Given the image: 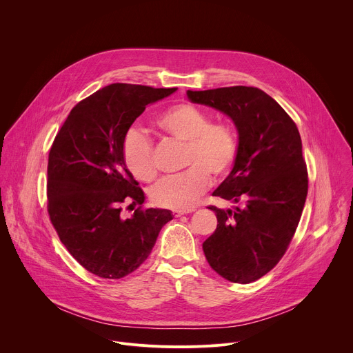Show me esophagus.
Masks as SVG:
<instances>
[{
    "mask_svg": "<svg viewBox=\"0 0 353 353\" xmlns=\"http://www.w3.org/2000/svg\"><path fill=\"white\" fill-rule=\"evenodd\" d=\"M191 212H194V209H174V210H173V216H174V217H180V216L187 214V213H191Z\"/></svg>",
    "mask_w": 353,
    "mask_h": 353,
    "instance_id": "34e87169",
    "label": "esophagus"
}]
</instances>
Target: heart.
<instances>
[{
  "instance_id": "1",
  "label": "heart",
  "mask_w": 353,
  "mask_h": 353,
  "mask_svg": "<svg viewBox=\"0 0 353 353\" xmlns=\"http://www.w3.org/2000/svg\"><path fill=\"white\" fill-rule=\"evenodd\" d=\"M168 137L185 144L179 176L165 177L155 184L151 199L163 208L190 209L208 191L212 176L216 180L228 174L239 155V136L224 122H212V116L190 102L170 106L155 122ZM123 158L128 169L143 181L158 176L154 141L139 128L128 130L123 139Z\"/></svg>"
}]
</instances>
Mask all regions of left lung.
Listing matches in <instances>:
<instances>
[{
	"label": "left lung",
	"instance_id": "8db88e82",
	"mask_svg": "<svg viewBox=\"0 0 353 353\" xmlns=\"http://www.w3.org/2000/svg\"><path fill=\"white\" fill-rule=\"evenodd\" d=\"M192 102L219 109L239 130V155L213 195L243 202L216 212L217 227L202 244L210 268L223 279L248 284L269 273L284 256L298 227L307 169L291 116L265 91L232 85L187 91Z\"/></svg>",
	"mask_w": 353,
	"mask_h": 353
}]
</instances>
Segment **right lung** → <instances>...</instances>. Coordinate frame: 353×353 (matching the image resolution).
I'll use <instances>...</instances> for the list:
<instances>
[{
    "label": "right lung",
    "mask_w": 353,
    "mask_h": 353,
    "mask_svg": "<svg viewBox=\"0 0 353 353\" xmlns=\"http://www.w3.org/2000/svg\"><path fill=\"white\" fill-rule=\"evenodd\" d=\"M176 90L109 84L74 105L55 136L47 168L50 220L69 254L98 277L116 280L137 270L173 219L170 210L143 206L123 139L148 103ZM126 201L139 205L129 219L121 216Z\"/></svg>",
    "instance_id": "1"
}]
</instances>
